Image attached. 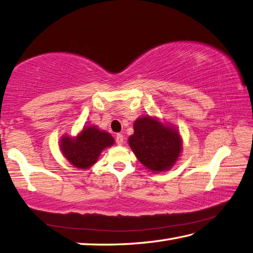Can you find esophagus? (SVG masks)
Segmentation results:
<instances>
[{"mask_svg": "<svg viewBox=\"0 0 253 253\" xmlns=\"http://www.w3.org/2000/svg\"><path fill=\"white\" fill-rule=\"evenodd\" d=\"M116 141H117V143L120 146H122L123 145V142H124V136L122 135V133H117L116 135Z\"/></svg>", "mask_w": 253, "mask_h": 253, "instance_id": "esophagus-1", "label": "esophagus"}]
</instances>
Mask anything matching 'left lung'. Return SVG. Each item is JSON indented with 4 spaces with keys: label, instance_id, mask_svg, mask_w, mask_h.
<instances>
[{
    "label": "left lung",
    "instance_id": "obj_1",
    "mask_svg": "<svg viewBox=\"0 0 253 253\" xmlns=\"http://www.w3.org/2000/svg\"><path fill=\"white\" fill-rule=\"evenodd\" d=\"M137 159L152 173L170 170L183 149L180 130L158 117L143 115L133 122V133L128 138Z\"/></svg>",
    "mask_w": 253,
    "mask_h": 253
}]
</instances>
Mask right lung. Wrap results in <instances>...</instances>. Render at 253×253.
<instances>
[{
	"label": "right lung",
	"mask_w": 253,
	"mask_h": 253,
	"mask_svg": "<svg viewBox=\"0 0 253 253\" xmlns=\"http://www.w3.org/2000/svg\"><path fill=\"white\" fill-rule=\"evenodd\" d=\"M115 139L110 132L96 125H86L76 136L64 133L59 140L62 156L78 169H90L95 165L103 150L112 147Z\"/></svg>",
	"instance_id": "add662e5"
}]
</instances>
